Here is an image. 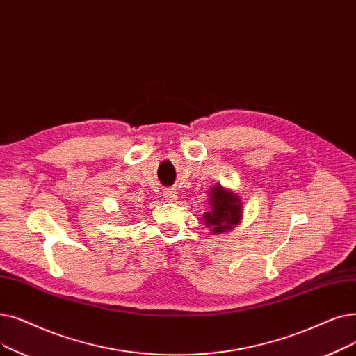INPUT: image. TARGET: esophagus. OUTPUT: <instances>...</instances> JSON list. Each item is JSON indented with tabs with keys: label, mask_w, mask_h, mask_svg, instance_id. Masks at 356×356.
I'll list each match as a JSON object with an SVG mask.
<instances>
[{
	"label": "esophagus",
	"mask_w": 356,
	"mask_h": 356,
	"mask_svg": "<svg viewBox=\"0 0 356 356\" xmlns=\"http://www.w3.org/2000/svg\"><path fill=\"white\" fill-rule=\"evenodd\" d=\"M163 196L165 200H168V202H175V200L177 199V192H176V189H164Z\"/></svg>",
	"instance_id": "obj_1"
}]
</instances>
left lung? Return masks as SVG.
I'll list each match as a JSON object with an SVG mask.
<instances>
[{
  "label": "left lung",
  "mask_w": 356,
  "mask_h": 356,
  "mask_svg": "<svg viewBox=\"0 0 356 356\" xmlns=\"http://www.w3.org/2000/svg\"><path fill=\"white\" fill-rule=\"evenodd\" d=\"M209 211L202 216L212 234H224L243 220V199L234 191L213 183L208 193Z\"/></svg>",
  "instance_id": "8db88e82"
}]
</instances>
